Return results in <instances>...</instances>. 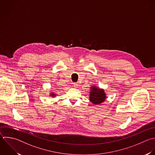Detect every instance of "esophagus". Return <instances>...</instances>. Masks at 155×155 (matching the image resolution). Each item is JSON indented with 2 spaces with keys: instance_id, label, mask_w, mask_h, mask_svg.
<instances>
[{
  "instance_id": "obj_1",
  "label": "esophagus",
  "mask_w": 155,
  "mask_h": 155,
  "mask_svg": "<svg viewBox=\"0 0 155 155\" xmlns=\"http://www.w3.org/2000/svg\"><path fill=\"white\" fill-rule=\"evenodd\" d=\"M78 86V84H76V83H74V84H73V87H74V88H77Z\"/></svg>"
}]
</instances>
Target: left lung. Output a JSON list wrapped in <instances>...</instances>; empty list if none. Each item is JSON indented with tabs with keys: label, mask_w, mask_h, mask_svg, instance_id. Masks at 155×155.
<instances>
[{
	"label": "left lung",
	"mask_w": 155,
	"mask_h": 155,
	"mask_svg": "<svg viewBox=\"0 0 155 155\" xmlns=\"http://www.w3.org/2000/svg\"><path fill=\"white\" fill-rule=\"evenodd\" d=\"M107 99V94L103 88H99L96 85L90 87L89 100L94 105H99L105 102Z\"/></svg>",
	"instance_id": "obj_1"
}]
</instances>
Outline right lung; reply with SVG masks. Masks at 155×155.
Returning a JSON list of instances; mask_svg holds the SVG:
<instances>
[{"mask_svg":"<svg viewBox=\"0 0 155 155\" xmlns=\"http://www.w3.org/2000/svg\"><path fill=\"white\" fill-rule=\"evenodd\" d=\"M51 93H50V97H55L56 96V93H54L53 91H50Z\"/></svg>","mask_w":155,"mask_h":155,"instance_id":"right-lung-1","label":"right lung"}]
</instances>
